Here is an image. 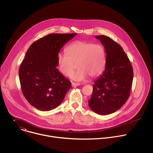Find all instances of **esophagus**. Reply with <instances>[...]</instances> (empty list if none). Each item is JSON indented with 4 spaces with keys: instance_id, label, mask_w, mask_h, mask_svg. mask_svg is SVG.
Here are the masks:
<instances>
[{
    "instance_id": "esophagus-1",
    "label": "esophagus",
    "mask_w": 153,
    "mask_h": 153,
    "mask_svg": "<svg viewBox=\"0 0 153 153\" xmlns=\"http://www.w3.org/2000/svg\"><path fill=\"white\" fill-rule=\"evenodd\" d=\"M81 83H74V82H72L71 83V86L73 87H76L77 86H79V85H80Z\"/></svg>"
}]
</instances>
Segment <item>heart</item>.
<instances>
[{
    "label": "heart",
    "instance_id": "b5f03b06",
    "mask_svg": "<svg viewBox=\"0 0 153 153\" xmlns=\"http://www.w3.org/2000/svg\"><path fill=\"white\" fill-rule=\"evenodd\" d=\"M65 52L66 54H59L57 56L58 68L63 74L69 76L76 65V71L71 75L74 80H83L88 76L96 77L105 69V51L101 45L77 41L69 45Z\"/></svg>",
    "mask_w": 153,
    "mask_h": 153
}]
</instances>
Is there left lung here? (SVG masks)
Instances as JSON below:
<instances>
[{
  "label": "left lung",
  "mask_w": 153,
  "mask_h": 153,
  "mask_svg": "<svg viewBox=\"0 0 153 153\" xmlns=\"http://www.w3.org/2000/svg\"><path fill=\"white\" fill-rule=\"evenodd\" d=\"M106 54L105 69L93 85L88 101L97 114L107 115L116 112L129 97L133 79L131 64L122 47L106 36H98Z\"/></svg>",
  "instance_id": "obj_1"
}]
</instances>
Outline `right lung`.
<instances>
[{
  "mask_svg": "<svg viewBox=\"0 0 153 153\" xmlns=\"http://www.w3.org/2000/svg\"><path fill=\"white\" fill-rule=\"evenodd\" d=\"M77 34H50L32 43L19 70L22 92L37 110L50 111L62 103L71 82L56 68L62 47Z\"/></svg>",
  "mask_w": 153,
  "mask_h": 153,
  "instance_id": "right-lung-1",
  "label": "right lung"
}]
</instances>
